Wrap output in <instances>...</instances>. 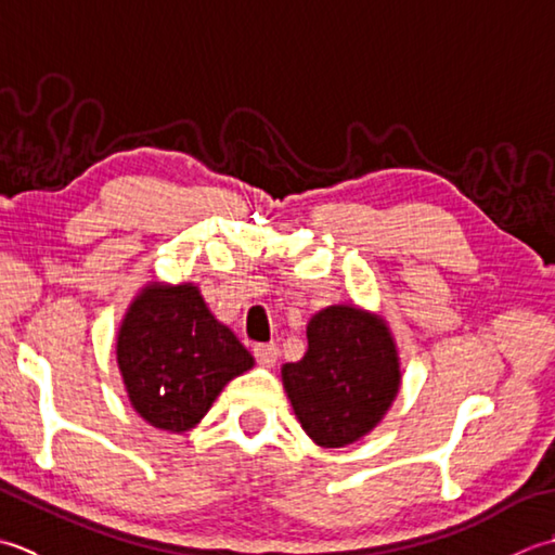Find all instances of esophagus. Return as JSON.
<instances>
[{"label":"esophagus","mask_w":555,"mask_h":555,"mask_svg":"<svg viewBox=\"0 0 555 555\" xmlns=\"http://www.w3.org/2000/svg\"><path fill=\"white\" fill-rule=\"evenodd\" d=\"M254 357L258 364L263 366H275V361L280 357V347L275 343H261V345H254Z\"/></svg>","instance_id":"obj_1"}]
</instances>
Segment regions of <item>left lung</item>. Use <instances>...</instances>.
Returning <instances> with one entry per match:
<instances>
[{"label": "left lung", "mask_w": 555, "mask_h": 555, "mask_svg": "<svg viewBox=\"0 0 555 555\" xmlns=\"http://www.w3.org/2000/svg\"><path fill=\"white\" fill-rule=\"evenodd\" d=\"M307 337L304 359L282 366L294 414L313 443H354L383 420L400 388L388 327L354 307H327L313 315Z\"/></svg>", "instance_id": "1"}]
</instances>
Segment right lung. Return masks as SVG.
Returning a JSON list of instances; mask_svg holds the SVG:
<instances>
[{"instance_id":"right-lung-1","label":"right lung","mask_w":555,"mask_h":555,"mask_svg":"<svg viewBox=\"0 0 555 555\" xmlns=\"http://www.w3.org/2000/svg\"><path fill=\"white\" fill-rule=\"evenodd\" d=\"M117 361L133 410L175 434L198 424L224 383L254 366L194 285L145 287L121 323Z\"/></svg>"}]
</instances>
